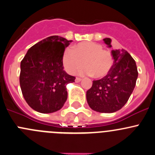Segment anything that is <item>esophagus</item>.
I'll use <instances>...</instances> for the list:
<instances>
[{
  "label": "esophagus",
  "mask_w": 155,
  "mask_h": 155,
  "mask_svg": "<svg viewBox=\"0 0 155 155\" xmlns=\"http://www.w3.org/2000/svg\"><path fill=\"white\" fill-rule=\"evenodd\" d=\"M81 80H82V79H81V78H79V77H76V79H75L76 82H79Z\"/></svg>",
  "instance_id": "obj_1"
}]
</instances>
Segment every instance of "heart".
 <instances>
[{"label":"heart","mask_w":155,"mask_h":155,"mask_svg":"<svg viewBox=\"0 0 155 155\" xmlns=\"http://www.w3.org/2000/svg\"><path fill=\"white\" fill-rule=\"evenodd\" d=\"M62 61L68 73L74 74L84 65L82 73L94 74L96 78H103L111 71L114 57L111 52L103 49L102 45L92 41H83L73 47V50L67 48L63 55Z\"/></svg>","instance_id":"1"}]
</instances>
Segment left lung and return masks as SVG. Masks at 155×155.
Listing matches in <instances>:
<instances>
[{
    "mask_svg": "<svg viewBox=\"0 0 155 155\" xmlns=\"http://www.w3.org/2000/svg\"><path fill=\"white\" fill-rule=\"evenodd\" d=\"M103 41L109 48V38ZM114 66L106 76L93 81L92 87L86 93L87 103L91 109L100 113H113L120 110L128 102L136 85L138 76L136 62L124 50H112Z\"/></svg>",
    "mask_w": 155,
    "mask_h": 155,
    "instance_id": "left-lung-1",
    "label": "left lung"
}]
</instances>
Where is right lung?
<instances>
[{"mask_svg": "<svg viewBox=\"0 0 155 155\" xmlns=\"http://www.w3.org/2000/svg\"><path fill=\"white\" fill-rule=\"evenodd\" d=\"M70 42L58 35L48 37L31 47L21 61L22 94L36 111H57L68 99L66 85L76 79L63 70V55Z\"/></svg>", "mask_w": 155, "mask_h": 155, "instance_id": "right-lung-1", "label": "right lung"}]
</instances>
